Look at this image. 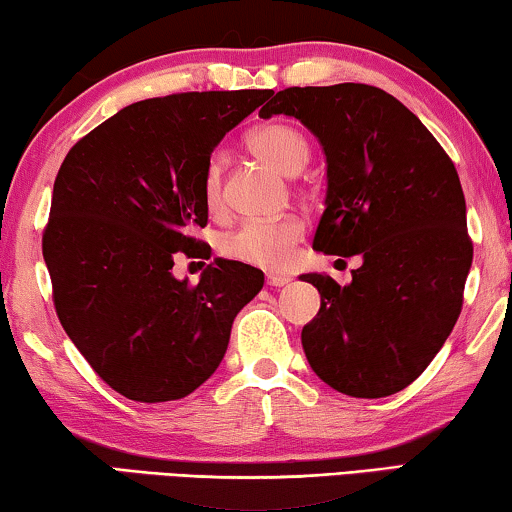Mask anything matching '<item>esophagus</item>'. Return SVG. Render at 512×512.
I'll return each mask as SVG.
<instances>
[{"label": "esophagus", "mask_w": 512, "mask_h": 512, "mask_svg": "<svg viewBox=\"0 0 512 512\" xmlns=\"http://www.w3.org/2000/svg\"><path fill=\"white\" fill-rule=\"evenodd\" d=\"M265 282H268V286H275V289H279V286H286L291 282V277H286V275H275V272H272V275H268V279H265Z\"/></svg>", "instance_id": "34e87169"}]
</instances>
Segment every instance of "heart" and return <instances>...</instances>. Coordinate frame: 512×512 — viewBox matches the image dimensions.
<instances>
[{"instance_id": "obj_1", "label": "heart", "mask_w": 512, "mask_h": 512, "mask_svg": "<svg viewBox=\"0 0 512 512\" xmlns=\"http://www.w3.org/2000/svg\"><path fill=\"white\" fill-rule=\"evenodd\" d=\"M249 149L284 174H296L310 158V146L296 128L284 123H268L251 132ZM202 202L207 212L223 209V170L219 158H212L202 172ZM305 223L298 216H282L272 221H247L235 233L223 237L221 251L233 261L258 265V268H282L289 263L291 251L303 240Z\"/></svg>"}]
</instances>
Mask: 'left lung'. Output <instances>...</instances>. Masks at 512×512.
<instances>
[{
  "mask_svg": "<svg viewBox=\"0 0 512 512\" xmlns=\"http://www.w3.org/2000/svg\"><path fill=\"white\" fill-rule=\"evenodd\" d=\"M307 125L328 163L312 247L363 258L352 284L303 275L321 293L303 328L314 373L340 394L382 398L415 382L445 345L473 261L459 174L412 111L366 83L284 88L258 111Z\"/></svg>",
  "mask_w": 512,
  "mask_h": 512,
  "instance_id": "8db88e82",
  "label": "left lung"
}]
</instances>
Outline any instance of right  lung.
Instances as JSON below:
<instances>
[{"label":"right lung","instance_id":"obj_1","mask_svg":"<svg viewBox=\"0 0 512 512\" xmlns=\"http://www.w3.org/2000/svg\"><path fill=\"white\" fill-rule=\"evenodd\" d=\"M268 90L174 93L130 104L62 160L41 251L69 340L118 394L184 398L219 368L233 319L263 272L216 258L200 282L174 258H209L202 172L214 146Z\"/></svg>","mask_w":512,"mask_h":512}]
</instances>
